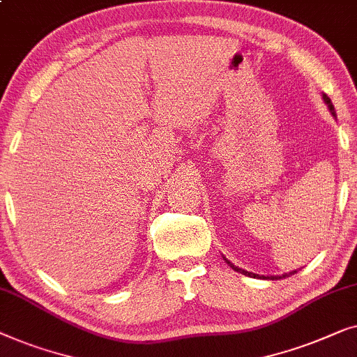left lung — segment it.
<instances>
[{
  "mask_svg": "<svg viewBox=\"0 0 357 357\" xmlns=\"http://www.w3.org/2000/svg\"><path fill=\"white\" fill-rule=\"evenodd\" d=\"M322 98H324V102H325V105H327L328 107V109H330V113H331V116H336V112H335V107H333V103H331V100L328 98V95L327 93H322ZM223 259L227 260V264L229 265L231 268L234 270V272H239V273H243V275H245V277H250V278H260V280H281V278H286V277H289V275H294L296 272H298V270H293V272H289V273H283V275H267V277H265V275H257V273H252V272H248V270H244V268H239V267H236L234 264H231L229 260L225 257L223 255Z\"/></svg>",
  "mask_w": 357,
  "mask_h": 357,
  "instance_id": "left-lung-1",
  "label": "left lung"
}]
</instances>
